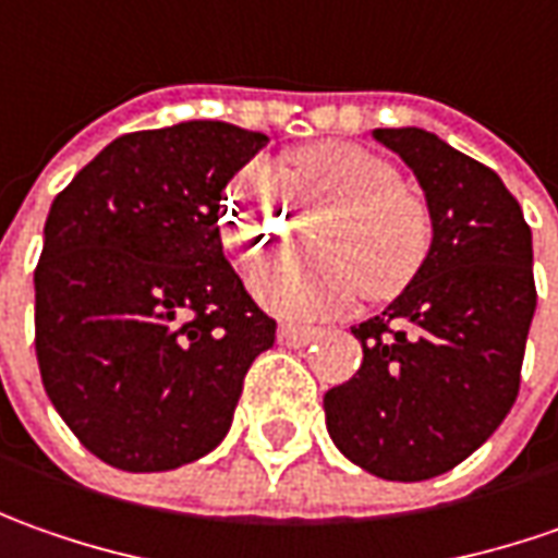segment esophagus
I'll use <instances>...</instances> for the list:
<instances>
[{"label":"esophagus","instance_id":"34e87169","mask_svg":"<svg viewBox=\"0 0 558 558\" xmlns=\"http://www.w3.org/2000/svg\"><path fill=\"white\" fill-rule=\"evenodd\" d=\"M320 337L317 327H302V324H280L278 339L280 345H290V349H305L308 342H315Z\"/></svg>","mask_w":558,"mask_h":558}]
</instances>
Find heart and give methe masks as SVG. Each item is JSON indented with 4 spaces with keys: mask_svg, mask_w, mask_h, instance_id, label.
<instances>
[{
    "mask_svg": "<svg viewBox=\"0 0 558 558\" xmlns=\"http://www.w3.org/2000/svg\"><path fill=\"white\" fill-rule=\"evenodd\" d=\"M287 205L302 221L322 216L312 231L320 253L268 259L253 271L256 296L278 315H339L357 293L389 302L411 287L433 253L426 197L367 147H302L275 166V175L265 166H246L231 184L221 231L238 253L259 259L296 241Z\"/></svg>",
    "mask_w": 558,
    "mask_h": 558,
    "instance_id": "b5f03b06",
    "label": "heart"
}]
</instances>
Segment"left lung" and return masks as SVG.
Returning a JSON list of instances; mask_svg holds the SVG:
<instances>
[{"mask_svg":"<svg viewBox=\"0 0 558 558\" xmlns=\"http://www.w3.org/2000/svg\"><path fill=\"white\" fill-rule=\"evenodd\" d=\"M433 209V253L383 315L352 327L357 374L324 395L361 470L423 482L463 463L515 404L537 305L531 228L497 172L423 129H376Z\"/></svg>","mask_w":558,"mask_h":558,"instance_id":"left-lung-1","label":"left lung"}]
</instances>
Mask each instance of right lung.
<instances>
[{
	"label": "right lung",
	"mask_w": 558,
	"mask_h": 558,
	"mask_svg": "<svg viewBox=\"0 0 558 558\" xmlns=\"http://www.w3.org/2000/svg\"><path fill=\"white\" fill-rule=\"evenodd\" d=\"M268 142L219 120L129 132L54 197L36 265V361L54 411L98 460L163 472L231 429L275 345L221 253L219 201Z\"/></svg>",
	"instance_id": "right-lung-1"
}]
</instances>
